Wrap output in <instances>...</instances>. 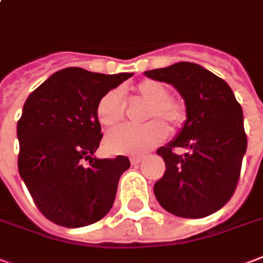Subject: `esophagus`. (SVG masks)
<instances>
[{
	"label": "esophagus",
	"mask_w": 263,
	"mask_h": 263,
	"mask_svg": "<svg viewBox=\"0 0 263 263\" xmlns=\"http://www.w3.org/2000/svg\"><path fill=\"white\" fill-rule=\"evenodd\" d=\"M143 161V158L141 157H133V158H130V163L132 165H139L140 162Z\"/></svg>",
	"instance_id": "esophagus-1"
}]
</instances>
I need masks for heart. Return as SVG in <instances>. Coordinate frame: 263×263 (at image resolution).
Returning a JSON list of instances; mask_svg holds the SVG:
<instances>
[{"label": "heart", "instance_id": "1", "mask_svg": "<svg viewBox=\"0 0 263 263\" xmlns=\"http://www.w3.org/2000/svg\"><path fill=\"white\" fill-rule=\"evenodd\" d=\"M134 91L148 104L145 120L151 122L143 126L124 124L110 130L105 136L104 147L112 155H143L166 139V127L173 132L184 123L185 108L183 102L169 97V88L163 83L144 80ZM124 110L126 101L123 92L119 88H114L101 97L97 104L96 115L102 126L109 127L123 119Z\"/></svg>", "mask_w": 263, "mask_h": 263}]
</instances>
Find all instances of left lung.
I'll list each match as a JSON object with an SVG mask.
<instances>
[{
	"mask_svg": "<svg viewBox=\"0 0 263 263\" xmlns=\"http://www.w3.org/2000/svg\"><path fill=\"white\" fill-rule=\"evenodd\" d=\"M169 83L184 98L187 120L176 139L158 148L166 165L154 185L158 202L180 218H205L232 198L247 149L241 105L223 79L202 66L179 62L144 72ZM176 147L189 153L179 156Z\"/></svg>",
	"mask_w": 263,
	"mask_h": 263,
	"instance_id": "8db88e82",
	"label": "left lung"
}]
</instances>
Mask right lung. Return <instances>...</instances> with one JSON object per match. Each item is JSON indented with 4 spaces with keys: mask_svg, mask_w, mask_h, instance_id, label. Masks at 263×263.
Listing matches in <instances>:
<instances>
[{
    "mask_svg": "<svg viewBox=\"0 0 263 263\" xmlns=\"http://www.w3.org/2000/svg\"><path fill=\"white\" fill-rule=\"evenodd\" d=\"M132 76L66 68L27 97L17 120V167L35 206L51 222L83 228L112 208L130 161L123 155L92 157L102 139L96 108L104 94Z\"/></svg>",
    "mask_w": 263,
    "mask_h": 263,
    "instance_id": "right-lung-1",
    "label": "right lung"
}]
</instances>
